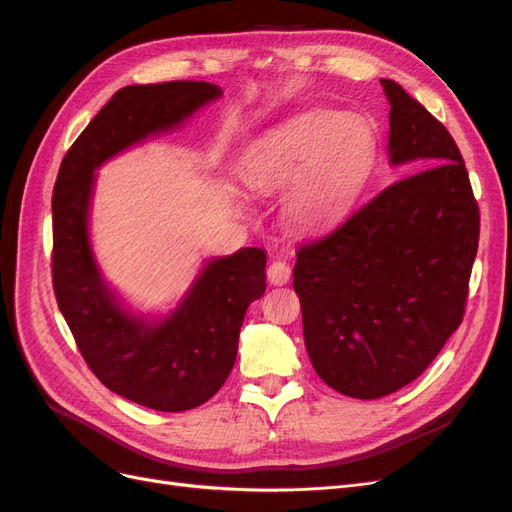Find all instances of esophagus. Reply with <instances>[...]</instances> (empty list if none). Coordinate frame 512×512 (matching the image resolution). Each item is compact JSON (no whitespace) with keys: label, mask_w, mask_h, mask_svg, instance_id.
Instances as JSON below:
<instances>
[{"label":"esophagus","mask_w":512,"mask_h":512,"mask_svg":"<svg viewBox=\"0 0 512 512\" xmlns=\"http://www.w3.org/2000/svg\"><path fill=\"white\" fill-rule=\"evenodd\" d=\"M267 277H269V282L275 284V286L286 284L290 280V265H288L286 260H282V258L273 260L271 265L267 267Z\"/></svg>","instance_id":"obj_1"}]
</instances>
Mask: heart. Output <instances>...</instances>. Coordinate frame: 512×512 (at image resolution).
Wrapping results in <instances>:
<instances>
[{
  "instance_id": "b5f03b06",
  "label": "heart",
  "mask_w": 512,
  "mask_h": 512,
  "mask_svg": "<svg viewBox=\"0 0 512 512\" xmlns=\"http://www.w3.org/2000/svg\"><path fill=\"white\" fill-rule=\"evenodd\" d=\"M374 153V134L356 117L312 113L271 130L247 156V179L260 192L286 188V211L299 228L335 222L356 194Z\"/></svg>"
}]
</instances>
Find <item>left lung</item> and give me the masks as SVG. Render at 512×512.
Listing matches in <instances>:
<instances>
[{"label": "left lung", "mask_w": 512, "mask_h": 512, "mask_svg": "<svg viewBox=\"0 0 512 512\" xmlns=\"http://www.w3.org/2000/svg\"><path fill=\"white\" fill-rule=\"evenodd\" d=\"M380 83L391 102V162L415 173L303 243L292 271L309 361L356 399L416 380L457 331L480 232L453 136L404 87Z\"/></svg>", "instance_id": "obj_1"}]
</instances>
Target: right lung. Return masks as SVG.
<instances>
[{
  "label": "right lung",
  "instance_id": "1",
  "mask_svg": "<svg viewBox=\"0 0 512 512\" xmlns=\"http://www.w3.org/2000/svg\"><path fill=\"white\" fill-rule=\"evenodd\" d=\"M220 96L205 81L119 89L72 143L53 188V290L74 342L106 389L160 412L192 410L222 389L247 307L265 294L267 254L243 247L213 258L166 320L138 318L117 303L91 254L94 170Z\"/></svg>",
  "mask_w": 512,
  "mask_h": 512
}]
</instances>
